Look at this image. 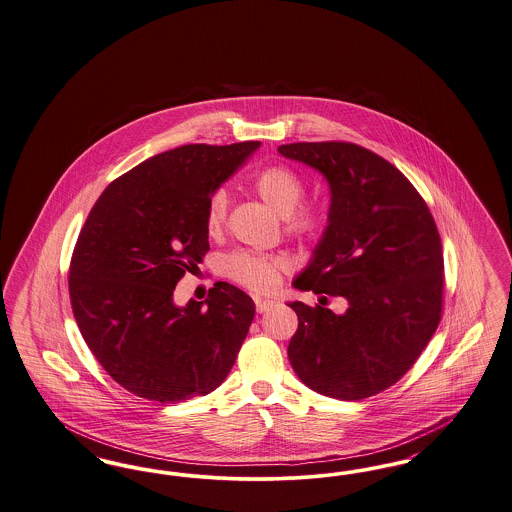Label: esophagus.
I'll return each instance as SVG.
<instances>
[{"mask_svg": "<svg viewBox=\"0 0 512 512\" xmlns=\"http://www.w3.org/2000/svg\"><path fill=\"white\" fill-rule=\"evenodd\" d=\"M256 302V310H258V313H266L277 304L275 300H266V298H256L254 300Z\"/></svg>", "mask_w": 512, "mask_h": 512, "instance_id": "obj_1", "label": "esophagus"}]
</instances>
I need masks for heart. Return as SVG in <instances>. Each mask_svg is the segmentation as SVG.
Wrapping results in <instances>:
<instances>
[{
	"instance_id": "obj_1",
	"label": "heart",
	"mask_w": 512,
	"mask_h": 512,
	"mask_svg": "<svg viewBox=\"0 0 512 512\" xmlns=\"http://www.w3.org/2000/svg\"><path fill=\"white\" fill-rule=\"evenodd\" d=\"M258 197L271 206L285 223V231L302 241L317 243L329 229V212L317 204L300 202L306 195V181L287 164H271L260 170L254 181ZM229 197L223 189L210 193L204 206V227L210 237L222 235L227 223ZM225 275L237 285L254 292H269L275 289L285 271L290 269V260L283 254H256L237 250L223 262Z\"/></svg>"
}]
</instances>
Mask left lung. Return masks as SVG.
<instances>
[{
	"label": "left lung",
	"mask_w": 512,
	"mask_h": 512,
	"mask_svg": "<svg viewBox=\"0 0 512 512\" xmlns=\"http://www.w3.org/2000/svg\"><path fill=\"white\" fill-rule=\"evenodd\" d=\"M319 170L331 187L329 229L292 283L342 296L348 310L292 302L294 373L336 400L371 398L394 386L423 354L442 319L444 254L419 191L377 153L346 141L277 149Z\"/></svg>",
	"instance_id": "obj_1"
}]
</instances>
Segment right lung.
Wrapping results in <instances>:
<instances>
[{
  "label": "right lung",
  "instance_id": "add662e5",
  "mask_svg": "<svg viewBox=\"0 0 512 512\" xmlns=\"http://www.w3.org/2000/svg\"><path fill=\"white\" fill-rule=\"evenodd\" d=\"M260 141L183 145L114 179L72 252L68 292L91 354L139 398L178 403L216 390L254 319L252 298L218 281L204 302L174 304L210 250L204 206Z\"/></svg>",
  "mask_w": 512,
  "mask_h": 512
}]
</instances>
